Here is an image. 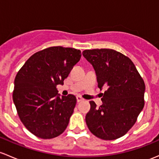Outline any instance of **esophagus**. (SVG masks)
<instances>
[{"label":"esophagus","mask_w":159,"mask_h":159,"mask_svg":"<svg viewBox=\"0 0 159 159\" xmlns=\"http://www.w3.org/2000/svg\"><path fill=\"white\" fill-rule=\"evenodd\" d=\"M84 101V99H83V98H81V96H77V101L81 102V101Z\"/></svg>","instance_id":"1"}]
</instances>
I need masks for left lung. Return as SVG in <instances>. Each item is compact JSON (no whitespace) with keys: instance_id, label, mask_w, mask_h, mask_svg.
<instances>
[{"instance_id":"1","label":"left lung","mask_w":159,"mask_h":159,"mask_svg":"<svg viewBox=\"0 0 159 159\" xmlns=\"http://www.w3.org/2000/svg\"><path fill=\"white\" fill-rule=\"evenodd\" d=\"M82 55L94 69L98 88L107 89L100 107L90 102L91 110L85 119L88 129L104 140L124 136L144 107V81L131 59L119 52L84 50Z\"/></svg>"}]
</instances>
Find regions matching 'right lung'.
Here are the masks:
<instances>
[{
  "label": "right lung",
  "instance_id": "obj_1",
  "mask_svg": "<svg viewBox=\"0 0 159 159\" xmlns=\"http://www.w3.org/2000/svg\"><path fill=\"white\" fill-rule=\"evenodd\" d=\"M81 56L80 50L53 46L35 53L14 80L13 101L26 128L41 139H52L66 130L77 99L61 96L56 86Z\"/></svg>",
  "mask_w": 159,
  "mask_h": 159
}]
</instances>
